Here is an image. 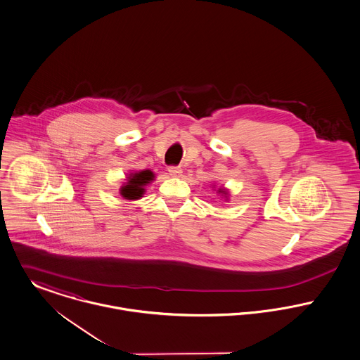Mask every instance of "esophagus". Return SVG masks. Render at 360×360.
<instances>
[{
	"label": "esophagus",
	"mask_w": 360,
	"mask_h": 360,
	"mask_svg": "<svg viewBox=\"0 0 360 360\" xmlns=\"http://www.w3.org/2000/svg\"><path fill=\"white\" fill-rule=\"evenodd\" d=\"M181 173H183V170H181V167H179V166H172V167H169V174H170L172 177H180Z\"/></svg>",
	"instance_id": "1"
}]
</instances>
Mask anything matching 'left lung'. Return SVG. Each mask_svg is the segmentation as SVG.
<instances>
[{"label": "left lung", "mask_w": 360, "mask_h": 360, "mask_svg": "<svg viewBox=\"0 0 360 360\" xmlns=\"http://www.w3.org/2000/svg\"><path fill=\"white\" fill-rule=\"evenodd\" d=\"M217 193H219V194H221V195L227 200V191H226L224 188H219V190H217Z\"/></svg>", "instance_id": "1"}]
</instances>
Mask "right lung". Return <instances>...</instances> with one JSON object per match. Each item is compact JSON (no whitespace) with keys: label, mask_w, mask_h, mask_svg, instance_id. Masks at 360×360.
I'll use <instances>...</instances> for the list:
<instances>
[{"label":"right lung","mask_w":360,"mask_h":360,"mask_svg":"<svg viewBox=\"0 0 360 360\" xmlns=\"http://www.w3.org/2000/svg\"><path fill=\"white\" fill-rule=\"evenodd\" d=\"M154 173L151 170H141L134 172L127 176V181L120 188V195L124 200L136 201L140 200L146 193V186L154 180Z\"/></svg>","instance_id":"obj_1"}]
</instances>
